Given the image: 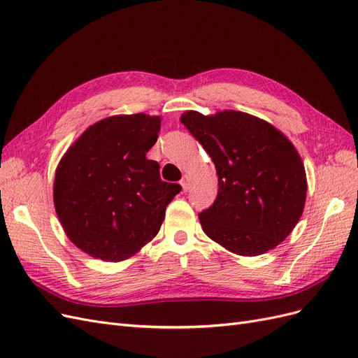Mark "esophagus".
<instances>
[{
    "instance_id": "esophagus-1",
    "label": "esophagus",
    "mask_w": 358,
    "mask_h": 358,
    "mask_svg": "<svg viewBox=\"0 0 358 358\" xmlns=\"http://www.w3.org/2000/svg\"><path fill=\"white\" fill-rule=\"evenodd\" d=\"M180 185H182V188H183V191H189V178L185 175L182 178V180H180Z\"/></svg>"
}]
</instances>
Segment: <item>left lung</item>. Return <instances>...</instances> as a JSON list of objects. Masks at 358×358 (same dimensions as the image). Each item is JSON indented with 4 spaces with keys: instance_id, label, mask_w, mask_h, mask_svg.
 Listing matches in <instances>:
<instances>
[{
    "instance_id": "left-lung-1",
    "label": "left lung",
    "mask_w": 358,
    "mask_h": 358,
    "mask_svg": "<svg viewBox=\"0 0 358 358\" xmlns=\"http://www.w3.org/2000/svg\"><path fill=\"white\" fill-rule=\"evenodd\" d=\"M180 122L218 173V196L199 213L203 231L229 251L254 257L282 242L306 201V173L289 140L252 115L189 110Z\"/></svg>"
}]
</instances>
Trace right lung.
Segmentation results:
<instances>
[{
	"instance_id": "right-lung-1",
	"label": "right lung",
	"mask_w": 358,
	"mask_h": 358,
	"mask_svg": "<svg viewBox=\"0 0 358 358\" xmlns=\"http://www.w3.org/2000/svg\"><path fill=\"white\" fill-rule=\"evenodd\" d=\"M161 119L119 115L94 124L62 157L53 201L69 239L94 258L121 262L150 242L179 183L161 180L148 159Z\"/></svg>"
}]
</instances>
